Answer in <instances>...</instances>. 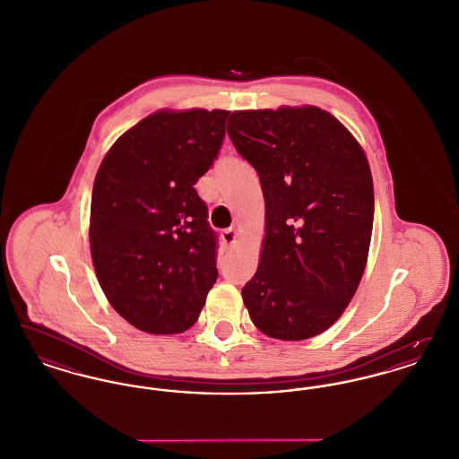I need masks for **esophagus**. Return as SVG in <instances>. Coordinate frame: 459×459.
Segmentation results:
<instances>
[{"mask_svg": "<svg viewBox=\"0 0 459 459\" xmlns=\"http://www.w3.org/2000/svg\"><path fill=\"white\" fill-rule=\"evenodd\" d=\"M238 239V230L234 229V227H230V229H225L223 232H221V240L225 242V246H232L234 242Z\"/></svg>", "mask_w": 459, "mask_h": 459, "instance_id": "obj_1", "label": "esophagus"}]
</instances>
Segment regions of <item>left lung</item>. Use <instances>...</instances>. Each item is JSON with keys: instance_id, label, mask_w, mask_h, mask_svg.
<instances>
[{"instance_id": "8db88e82", "label": "left lung", "mask_w": 459, "mask_h": 459, "mask_svg": "<svg viewBox=\"0 0 459 459\" xmlns=\"http://www.w3.org/2000/svg\"><path fill=\"white\" fill-rule=\"evenodd\" d=\"M229 120V137L258 172L264 197L262 258L242 301L268 337H315L339 320L367 266V154L335 117L309 105L234 111Z\"/></svg>"}]
</instances>
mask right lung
<instances>
[{
    "label": "right lung",
    "mask_w": 459,
    "mask_h": 459,
    "mask_svg": "<svg viewBox=\"0 0 459 459\" xmlns=\"http://www.w3.org/2000/svg\"><path fill=\"white\" fill-rule=\"evenodd\" d=\"M229 113L156 111L117 139L94 178L96 277L113 309L143 332L193 327L217 282V234L195 184L219 156Z\"/></svg>",
    "instance_id": "add662e5"
}]
</instances>
